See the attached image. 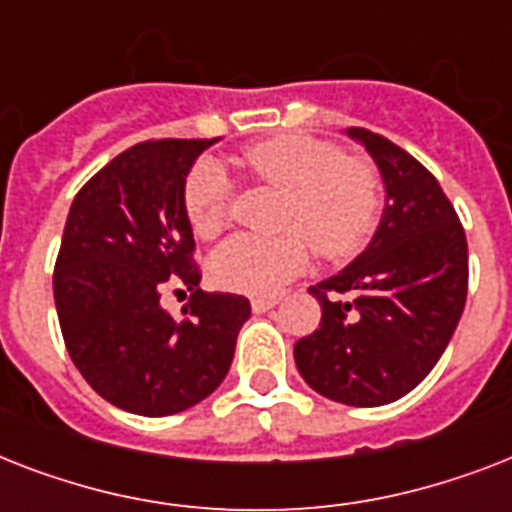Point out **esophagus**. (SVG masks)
<instances>
[{"instance_id":"esophagus-1","label":"esophagus","mask_w":512,"mask_h":512,"mask_svg":"<svg viewBox=\"0 0 512 512\" xmlns=\"http://www.w3.org/2000/svg\"><path fill=\"white\" fill-rule=\"evenodd\" d=\"M279 303V297H252V311L255 313H265L271 311L273 305Z\"/></svg>"}]
</instances>
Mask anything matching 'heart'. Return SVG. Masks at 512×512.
I'll return each instance as SVG.
<instances>
[{
    "label": "heart",
    "instance_id": "heart-1",
    "mask_svg": "<svg viewBox=\"0 0 512 512\" xmlns=\"http://www.w3.org/2000/svg\"><path fill=\"white\" fill-rule=\"evenodd\" d=\"M244 172L287 191L279 236L239 233L209 263L217 287L244 295H273L311 260H348L372 239L382 215V180L364 156L308 132H284L241 148ZM231 204L228 177L215 162H199L183 183V209L193 233L212 239L223 231Z\"/></svg>",
    "mask_w": 512,
    "mask_h": 512
}]
</instances>
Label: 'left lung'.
Masks as SVG:
<instances>
[{
    "label": "left lung",
    "mask_w": 512,
    "mask_h": 512,
    "mask_svg": "<svg viewBox=\"0 0 512 512\" xmlns=\"http://www.w3.org/2000/svg\"><path fill=\"white\" fill-rule=\"evenodd\" d=\"M385 180L372 244L311 292L321 324L297 340L295 364L316 393L348 406L406 396L436 366L468 297V239L452 201L412 154L350 127Z\"/></svg>",
    "instance_id": "8db88e82"
}]
</instances>
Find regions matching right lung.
Masks as SVG:
<instances>
[{
    "instance_id": "add662e5",
    "label": "right lung",
    "mask_w": 512,
    "mask_h": 512,
    "mask_svg": "<svg viewBox=\"0 0 512 512\" xmlns=\"http://www.w3.org/2000/svg\"><path fill=\"white\" fill-rule=\"evenodd\" d=\"M212 140H146L111 159L68 209L52 292L68 356L108 404L143 417L191 409L225 380L249 319L241 295L199 289L183 183ZM180 317L158 305L174 276Z\"/></svg>"
}]
</instances>
